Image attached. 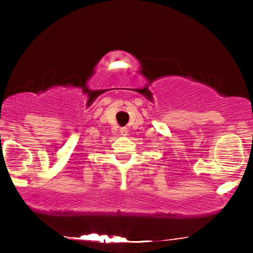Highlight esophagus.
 <instances>
[{
    "label": "esophagus",
    "instance_id": "34e87169",
    "mask_svg": "<svg viewBox=\"0 0 253 253\" xmlns=\"http://www.w3.org/2000/svg\"><path fill=\"white\" fill-rule=\"evenodd\" d=\"M127 132H128V129H127V128H121V133L125 134V136L127 134Z\"/></svg>",
    "mask_w": 253,
    "mask_h": 253
}]
</instances>
